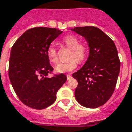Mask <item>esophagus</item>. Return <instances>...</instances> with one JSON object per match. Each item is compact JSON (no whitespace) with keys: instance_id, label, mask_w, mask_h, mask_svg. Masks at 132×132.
Wrapping results in <instances>:
<instances>
[{"instance_id":"esophagus-1","label":"esophagus","mask_w":132,"mask_h":132,"mask_svg":"<svg viewBox=\"0 0 132 132\" xmlns=\"http://www.w3.org/2000/svg\"><path fill=\"white\" fill-rule=\"evenodd\" d=\"M66 77H67V79H68V80H69V79L71 78V74H68V75H66Z\"/></svg>"}]
</instances>
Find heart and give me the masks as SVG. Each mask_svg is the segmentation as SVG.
Segmentation results:
<instances>
[{
	"instance_id": "obj_1",
	"label": "heart",
	"mask_w": 132,
	"mask_h": 132,
	"mask_svg": "<svg viewBox=\"0 0 132 132\" xmlns=\"http://www.w3.org/2000/svg\"><path fill=\"white\" fill-rule=\"evenodd\" d=\"M63 43L71 50L70 60L66 62H60L55 67L57 73H68L76 69L78 66V61L81 62L84 61L88 54V47L86 44L80 43L79 38L74 35H68L63 39ZM47 55L49 61L56 63L58 61L57 51L55 47L50 45L47 49Z\"/></svg>"
}]
</instances>
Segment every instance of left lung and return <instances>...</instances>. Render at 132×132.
Here are the masks:
<instances>
[{
  "mask_svg": "<svg viewBox=\"0 0 132 132\" xmlns=\"http://www.w3.org/2000/svg\"><path fill=\"white\" fill-rule=\"evenodd\" d=\"M83 36L89 54L84 66L73 74L78 81L75 90L77 101L84 107L96 108L106 103L116 88L120 61L114 42L94 26L71 29Z\"/></svg>",
  "mask_w": 132,
  "mask_h": 132,
  "instance_id": "left-lung-1",
  "label": "left lung"
}]
</instances>
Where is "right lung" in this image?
Returning <instances> with one entry per match:
<instances>
[{
	"instance_id": "right-lung-1",
	"label": "right lung",
	"mask_w": 132,
	"mask_h": 132,
	"mask_svg": "<svg viewBox=\"0 0 132 132\" xmlns=\"http://www.w3.org/2000/svg\"><path fill=\"white\" fill-rule=\"evenodd\" d=\"M62 31L36 27L24 32L12 47L9 61L10 80L20 101L41 110L56 101V94L67 80L63 73L47 77L53 71L47 49Z\"/></svg>"
}]
</instances>
